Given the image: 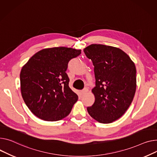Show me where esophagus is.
<instances>
[{
  "label": "esophagus",
  "instance_id": "34e87169",
  "mask_svg": "<svg viewBox=\"0 0 157 157\" xmlns=\"http://www.w3.org/2000/svg\"><path fill=\"white\" fill-rule=\"evenodd\" d=\"M88 88H83V89L81 91V93L82 94V95H84V94H85L86 93H87V92H88Z\"/></svg>",
  "mask_w": 157,
  "mask_h": 157
}]
</instances>
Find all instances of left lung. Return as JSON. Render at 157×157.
Masks as SVG:
<instances>
[{
  "mask_svg": "<svg viewBox=\"0 0 157 157\" xmlns=\"http://www.w3.org/2000/svg\"><path fill=\"white\" fill-rule=\"evenodd\" d=\"M93 62L95 100L87 107L90 116L103 124L111 123L126 112L136 88V69L128 54L120 48L92 44L84 50Z\"/></svg>",
  "mask_w": 157,
  "mask_h": 157,
  "instance_id": "1",
  "label": "left lung"
}]
</instances>
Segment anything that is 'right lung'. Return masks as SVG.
Segmentation results:
<instances>
[{"label":"right lung","mask_w":157,"mask_h":157,"mask_svg":"<svg viewBox=\"0 0 157 157\" xmlns=\"http://www.w3.org/2000/svg\"><path fill=\"white\" fill-rule=\"evenodd\" d=\"M81 50L64 47L41 50L23 67L21 90L27 107L37 117L57 121L69 114L78 97L69 86V61Z\"/></svg>","instance_id":"add662e5"}]
</instances>
